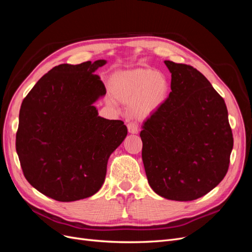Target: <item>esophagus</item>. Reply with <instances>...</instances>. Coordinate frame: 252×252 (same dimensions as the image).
<instances>
[{"instance_id": "esophagus-1", "label": "esophagus", "mask_w": 252, "mask_h": 252, "mask_svg": "<svg viewBox=\"0 0 252 252\" xmlns=\"http://www.w3.org/2000/svg\"><path fill=\"white\" fill-rule=\"evenodd\" d=\"M127 129L130 133H138L139 132V125L134 123V122H130L127 124Z\"/></svg>"}]
</instances>
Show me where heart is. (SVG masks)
Returning <instances> with one entry per match:
<instances>
[{"instance_id":"1","label":"heart","mask_w":252,"mask_h":252,"mask_svg":"<svg viewBox=\"0 0 252 252\" xmlns=\"http://www.w3.org/2000/svg\"><path fill=\"white\" fill-rule=\"evenodd\" d=\"M110 91L120 102H132L134 113L148 116L165 103L169 95L170 83L165 74L151 68H135L113 74Z\"/></svg>"}]
</instances>
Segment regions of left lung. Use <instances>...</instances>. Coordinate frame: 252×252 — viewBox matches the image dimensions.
Instances as JSON below:
<instances>
[{
  "label": "left lung",
  "instance_id": "obj_1",
  "mask_svg": "<svg viewBox=\"0 0 252 252\" xmlns=\"http://www.w3.org/2000/svg\"><path fill=\"white\" fill-rule=\"evenodd\" d=\"M165 64L171 72V93L142 127V158L156 193L193 201L226 175L232 131L224 98L210 82L190 65Z\"/></svg>",
  "mask_w": 252,
  "mask_h": 252
}]
</instances>
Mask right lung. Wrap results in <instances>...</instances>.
I'll use <instances>...</instances> for the list:
<instances>
[{
    "instance_id": "right-lung-1",
    "label": "right lung",
    "mask_w": 252,
    "mask_h": 252,
    "mask_svg": "<svg viewBox=\"0 0 252 252\" xmlns=\"http://www.w3.org/2000/svg\"><path fill=\"white\" fill-rule=\"evenodd\" d=\"M105 60L61 64L37 81L21 105L16 149L24 177L59 202L94 195L102 187L110 155L127 135L123 121L97 116L106 94L94 72Z\"/></svg>"
}]
</instances>
